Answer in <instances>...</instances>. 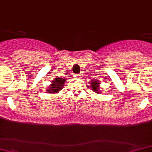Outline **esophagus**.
<instances>
[{
  "label": "esophagus",
  "mask_w": 152,
  "mask_h": 152,
  "mask_svg": "<svg viewBox=\"0 0 152 152\" xmlns=\"http://www.w3.org/2000/svg\"><path fill=\"white\" fill-rule=\"evenodd\" d=\"M75 76H76V78H79V79H80L81 77H82V76H81L80 74H76V75H75Z\"/></svg>",
  "instance_id": "34e87169"
}]
</instances>
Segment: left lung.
I'll use <instances>...</instances> for the list:
<instances>
[{
    "mask_svg": "<svg viewBox=\"0 0 152 152\" xmlns=\"http://www.w3.org/2000/svg\"><path fill=\"white\" fill-rule=\"evenodd\" d=\"M91 87L92 88L93 90L95 91V92H99V82H98L96 80H93L91 81Z\"/></svg>",
    "mask_w": 152,
    "mask_h": 152,
    "instance_id": "obj_1",
    "label": "left lung"
}]
</instances>
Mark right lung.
<instances>
[{"instance_id":"1","label":"right lung","mask_w":152,"mask_h":152,"mask_svg":"<svg viewBox=\"0 0 152 152\" xmlns=\"http://www.w3.org/2000/svg\"><path fill=\"white\" fill-rule=\"evenodd\" d=\"M65 83V79L61 78V77H57L53 81L52 84L50 85V88L49 89V93H55L58 92L59 91L61 90L63 86Z\"/></svg>"}]
</instances>
